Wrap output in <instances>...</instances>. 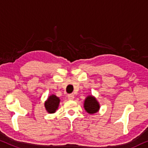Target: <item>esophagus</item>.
I'll list each match as a JSON object with an SVG mask.
<instances>
[{"instance_id": "obj_1", "label": "esophagus", "mask_w": 148, "mask_h": 148, "mask_svg": "<svg viewBox=\"0 0 148 148\" xmlns=\"http://www.w3.org/2000/svg\"><path fill=\"white\" fill-rule=\"evenodd\" d=\"M68 98H69V99L70 100H73L74 98V95L73 93H70V94L68 95Z\"/></svg>"}]
</instances>
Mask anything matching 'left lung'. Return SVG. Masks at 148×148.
Returning <instances> with one entry per match:
<instances>
[{"label": "left lung", "mask_w": 148, "mask_h": 148, "mask_svg": "<svg viewBox=\"0 0 148 148\" xmlns=\"http://www.w3.org/2000/svg\"><path fill=\"white\" fill-rule=\"evenodd\" d=\"M84 109L90 114L97 112L99 109V105L94 97L90 95L88 97L84 102Z\"/></svg>", "instance_id": "8db88e82"}]
</instances>
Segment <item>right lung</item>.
<instances>
[{"label": "right lung", "instance_id": "obj_1", "mask_svg": "<svg viewBox=\"0 0 148 148\" xmlns=\"http://www.w3.org/2000/svg\"><path fill=\"white\" fill-rule=\"evenodd\" d=\"M59 103V98L55 95H52L49 96L47 101L45 103V107L49 113H54L56 111V110L58 109Z\"/></svg>", "mask_w": 148, "mask_h": 148}]
</instances>
